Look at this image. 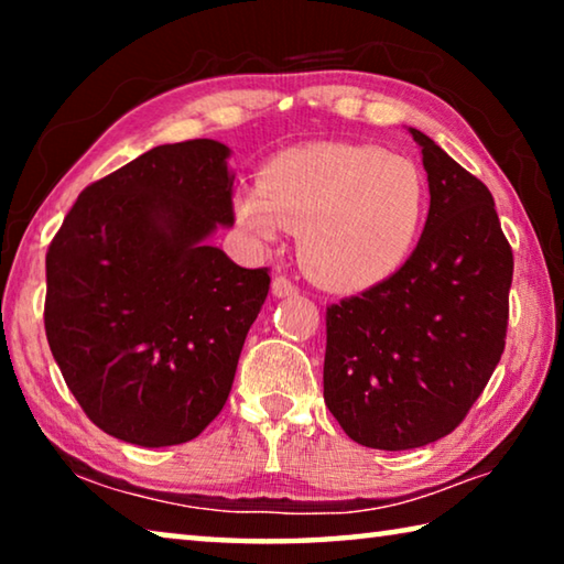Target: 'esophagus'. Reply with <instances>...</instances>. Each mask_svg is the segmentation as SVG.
I'll list each match as a JSON object with an SVG mask.
<instances>
[{"label":"esophagus","instance_id":"34e87169","mask_svg":"<svg viewBox=\"0 0 564 564\" xmlns=\"http://www.w3.org/2000/svg\"><path fill=\"white\" fill-rule=\"evenodd\" d=\"M271 291L273 295H279V299H289V295L299 293V285H295L291 279H285V275H275L271 283Z\"/></svg>","mask_w":564,"mask_h":564}]
</instances>
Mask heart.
I'll list each match as a JSON object with an SVG mask.
<instances>
[{
    "label": "heart",
    "mask_w": 564,
    "mask_h": 564,
    "mask_svg": "<svg viewBox=\"0 0 564 564\" xmlns=\"http://www.w3.org/2000/svg\"><path fill=\"white\" fill-rule=\"evenodd\" d=\"M236 218L265 241L299 234L303 269L333 291H362L393 275L413 248L425 181L413 161L348 141L291 149L236 194Z\"/></svg>",
    "instance_id": "b5f03b06"
}]
</instances>
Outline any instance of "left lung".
<instances>
[{
    "label": "left lung",
    "instance_id": "left-lung-1",
    "mask_svg": "<svg viewBox=\"0 0 564 564\" xmlns=\"http://www.w3.org/2000/svg\"><path fill=\"white\" fill-rule=\"evenodd\" d=\"M431 212L410 259L326 308L323 398L366 447L410 451L463 423L500 362L512 248L488 186L423 131Z\"/></svg>",
    "mask_w": 564,
    "mask_h": 564
}]
</instances>
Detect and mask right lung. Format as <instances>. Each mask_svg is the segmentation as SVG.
<instances>
[{"label":"right lung","instance_id":"obj_1","mask_svg":"<svg viewBox=\"0 0 564 564\" xmlns=\"http://www.w3.org/2000/svg\"><path fill=\"white\" fill-rule=\"evenodd\" d=\"M231 151L191 139L94 181L46 251L44 328L84 413L123 443H188L221 413L271 289L206 238L234 224Z\"/></svg>","mask_w":564,"mask_h":564}]
</instances>
